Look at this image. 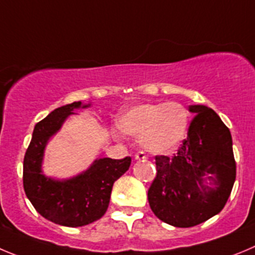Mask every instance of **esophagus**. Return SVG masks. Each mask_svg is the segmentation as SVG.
I'll return each instance as SVG.
<instances>
[{"instance_id":"esophagus-1","label":"esophagus","mask_w":255,"mask_h":255,"mask_svg":"<svg viewBox=\"0 0 255 255\" xmlns=\"http://www.w3.org/2000/svg\"><path fill=\"white\" fill-rule=\"evenodd\" d=\"M146 158L147 157L143 152H137V153L134 154V160H137V161H144Z\"/></svg>"}]
</instances>
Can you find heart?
Instances as JSON below:
<instances>
[{"mask_svg":"<svg viewBox=\"0 0 255 255\" xmlns=\"http://www.w3.org/2000/svg\"><path fill=\"white\" fill-rule=\"evenodd\" d=\"M189 126V113L182 104L146 103L132 107L117 120L125 134L139 138V144L151 154L172 152L184 141Z\"/></svg>","mask_w":255,"mask_h":255,"instance_id":"1","label":"heart"}]
</instances>
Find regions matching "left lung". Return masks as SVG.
Masks as SVG:
<instances>
[{
  "mask_svg": "<svg viewBox=\"0 0 255 255\" xmlns=\"http://www.w3.org/2000/svg\"><path fill=\"white\" fill-rule=\"evenodd\" d=\"M189 111L195 117L186 139L172 157L156 156L157 176L148 190L154 215L176 228L195 227L220 213L237 175L229 128L209 107Z\"/></svg>",
  "mask_w": 255,
  "mask_h": 255,
  "instance_id": "8db88e82",
  "label": "left lung"
}]
</instances>
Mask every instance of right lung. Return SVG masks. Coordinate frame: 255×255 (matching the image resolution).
Instances as JSON below:
<instances>
[{"label":"right lung","mask_w":255,"mask_h":255,"mask_svg":"<svg viewBox=\"0 0 255 255\" xmlns=\"http://www.w3.org/2000/svg\"><path fill=\"white\" fill-rule=\"evenodd\" d=\"M92 104L74 102L56 108L32 132L23 158V190L37 213L47 220L77 228L97 221L106 214L114 182L128 171L130 157L112 160L97 158L83 172L69 178L46 176L42 171L45 148L52 135L63 127L74 111L88 108Z\"/></svg>","instance_id":"add662e5"}]
</instances>
